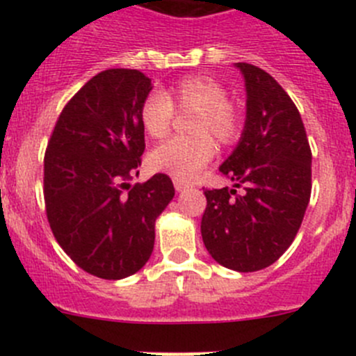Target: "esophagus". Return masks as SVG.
Returning <instances> with one entry per match:
<instances>
[{
	"label": "esophagus",
	"mask_w": 356,
	"mask_h": 356,
	"mask_svg": "<svg viewBox=\"0 0 356 356\" xmlns=\"http://www.w3.org/2000/svg\"><path fill=\"white\" fill-rule=\"evenodd\" d=\"M174 188H175V191L181 193V191H184L186 188H189V186L186 184L184 181H179V179H175V181H174Z\"/></svg>",
	"instance_id": "obj_1"
}]
</instances>
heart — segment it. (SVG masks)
I'll use <instances>...</instances> for the list:
<instances>
[{
	"instance_id": "obj_1",
	"label": "heart",
	"mask_w": 356,
	"mask_h": 356,
	"mask_svg": "<svg viewBox=\"0 0 356 356\" xmlns=\"http://www.w3.org/2000/svg\"><path fill=\"white\" fill-rule=\"evenodd\" d=\"M174 108L193 113L189 136L170 139L153 149L148 161L153 170L165 172L179 181H189L215 155V145H231L243 131L241 111L227 99L224 86L208 75H188L175 81L165 92H152L139 108V120L152 139H161L170 131Z\"/></svg>"
}]
</instances>
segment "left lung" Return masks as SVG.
<instances>
[{"instance_id":"left-lung-1","label":"left lung","mask_w":356,"mask_h":356,"mask_svg":"<svg viewBox=\"0 0 356 356\" xmlns=\"http://www.w3.org/2000/svg\"><path fill=\"white\" fill-rule=\"evenodd\" d=\"M245 77L241 139L218 170L234 188L207 189L201 236L215 261L254 272L279 260L296 238L312 193V152L296 105L279 82L251 63ZM236 187L245 193L238 195Z\"/></svg>"}]
</instances>
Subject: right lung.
I'll use <instances>...</instances> for the list:
<instances>
[{"instance_id": "1", "label": "right lung", "mask_w": 356, "mask_h": 356, "mask_svg": "<svg viewBox=\"0 0 356 356\" xmlns=\"http://www.w3.org/2000/svg\"><path fill=\"white\" fill-rule=\"evenodd\" d=\"M152 79L108 68L67 103L44 155V203L53 236L88 274L117 281L145 267L155 222L175 195L155 174L131 186L145 153L139 108Z\"/></svg>"}]
</instances>
